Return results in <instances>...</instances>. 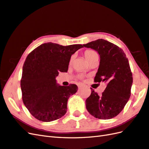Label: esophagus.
<instances>
[{
	"mask_svg": "<svg viewBox=\"0 0 149 149\" xmlns=\"http://www.w3.org/2000/svg\"><path fill=\"white\" fill-rule=\"evenodd\" d=\"M82 87V85H79V86H78V88H79V89H81Z\"/></svg>",
	"mask_w": 149,
	"mask_h": 149,
	"instance_id": "esophagus-1",
	"label": "esophagus"
}]
</instances>
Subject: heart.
<instances>
[{
  "instance_id": "heart-1",
  "label": "heart",
  "mask_w": 149,
  "mask_h": 149,
  "mask_svg": "<svg viewBox=\"0 0 149 149\" xmlns=\"http://www.w3.org/2000/svg\"><path fill=\"white\" fill-rule=\"evenodd\" d=\"M84 55H85V57H86L87 61V62H88V61H89L90 60L93 58L94 56H97V53L95 52H94V51L87 50V51H86L85 52ZM71 60H72V59H71Z\"/></svg>"
}]
</instances>
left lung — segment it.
Listing matches in <instances>:
<instances>
[{
    "mask_svg": "<svg viewBox=\"0 0 149 149\" xmlns=\"http://www.w3.org/2000/svg\"><path fill=\"white\" fill-rule=\"evenodd\" d=\"M83 46L100 55V66L94 81L107 84L100 96L92 89L86 100V109L95 118L111 119L123 110L130 97L133 77L128 60L123 49L103 39Z\"/></svg>",
    "mask_w": 149,
    "mask_h": 149,
    "instance_id": "left-lung-1",
    "label": "left lung"
}]
</instances>
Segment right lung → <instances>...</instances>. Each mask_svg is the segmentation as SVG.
<instances>
[{
  "label": "right lung",
  "instance_id": "1",
  "mask_svg": "<svg viewBox=\"0 0 149 149\" xmlns=\"http://www.w3.org/2000/svg\"><path fill=\"white\" fill-rule=\"evenodd\" d=\"M82 47L49 42L40 45L27 56L21 81L22 101L38 120L52 121L66 113L68 98L78 87L75 84L60 86L56 77L59 72H67L72 55Z\"/></svg>",
  "mask_w": 149,
  "mask_h": 149
}]
</instances>
